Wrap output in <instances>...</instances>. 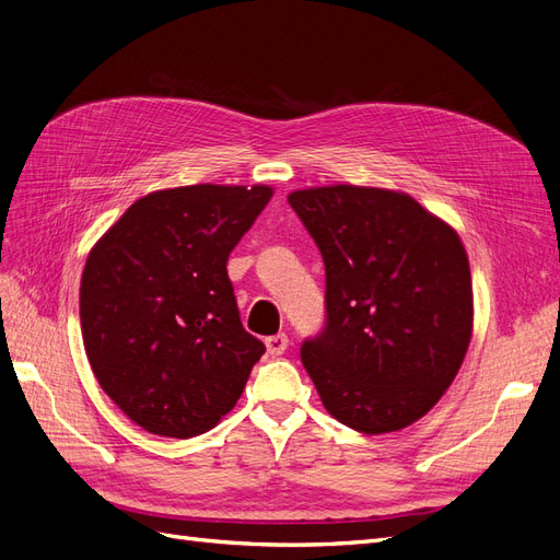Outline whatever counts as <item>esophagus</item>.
<instances>
[{"label":"esophagus","instance_id":"obj_1","mask_svg":"<svg viewBox=\"0 0 560 560\" xmlns=\"http://www.w3.org/2000/svg\"><path fill=\"white\" fill-rule=\"evenodd\" d=\"M287 346H290V338H287V334H276V336L266 338V350L273 354V358L282 354L287 350Z\"/></svg>","mask_w":560,"mask_h":560}]
</instances>
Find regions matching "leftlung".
<instances>
[{
    "label": "left lung",
    "mask_w": 560,
    "mask_h": 560,
    "mask_svg": "<svg viewBox=\"0 0 560 560\" xmlns=\"http://www.w3.org/2000/svg\"><path fill=\"white\" fill-rule=\"evenodd\" d=\"M287 200L325 259L327 325L301 346L322 404L364 434L411 425L442 399L469 348L460 235L404 191L334 184Z\"/></svg>",
    "instance_id": "8db88e82"
}]
</instances>
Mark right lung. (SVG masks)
<instances>
[{"instance_id":"add662e5","label":"right lung","mask_w":560,"mask_h":560,"mask_svg":"<svg viewBox=\"0 0 560 560\" xmlns=\"http://www.w3.org/2000/svg\"><path fill=\"white\" fill-rule=\"evenodd\" d=\"M266 184H194L135 200L89 252L81 336L109 399L151 434L212 430L264 343L243 329L231 249L268 206Z\"/></svg>"}]
</instances>
